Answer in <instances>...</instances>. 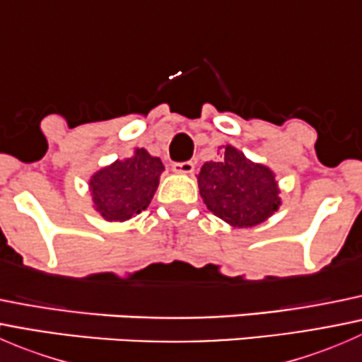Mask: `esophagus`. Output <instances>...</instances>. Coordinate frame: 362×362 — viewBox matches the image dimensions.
I'll list each match as a JSON object with an SVG mask.
<instances>
[{
    "mask_svg": "<svg viewBox=\"0 0 362 362\" xmlns=\"http://www.w3.org/2000/svg\"><path fill=\"white\" fill-rule=\"evenodd\" d=\"M175 173L180 175H191L194 171V163L192 160H185V163H175L173 164Z\"/></svg>",
    "mask_w": 362,
    "mask_h": 362,
    "instance_id": "obj_1",
    "label": "esophagus"
}]
</instances>
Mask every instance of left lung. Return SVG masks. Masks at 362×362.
<instances>
[{"instance_id":"8db88e82","label":"left lung","mask_w":362,"mask_h":362,"mask_svg":"<svg viewBox=\"0 0 362 362\" xmlns=\"http://www.w3.org/2000/svg\"><path fill=\"white\" fill-rule=\"evenodd\" d=\"M221 148V159L204 163L198 175L203 203L233 228L262 224L282 204L275 171L233 145Z\"/></svg>"}]
</instances>
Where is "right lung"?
Returning a JSON list of instances; mask_svg holds the SVG:
<instances>
[{"instance_id": "obj_1", "label": "right lung", "mask_w": 362, "mask_h": 362, "mask_svg": "<svg viewBox=\"0 0 362 362\" xmlns=\"http://www.w3.org/2000/svg\"><path fill=\"white\" fill-rule=\"evenodd\" d=\"M164 164L145 148L113 160L89 178L93 208L107 222H124L136 217L151 204L158 191Z\"/></svg>"}]
</instances>
